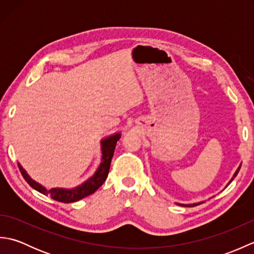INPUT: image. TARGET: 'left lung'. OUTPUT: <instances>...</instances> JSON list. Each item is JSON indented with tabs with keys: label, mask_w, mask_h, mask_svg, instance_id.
Instances as JSON below:
<instances>
[{
	"label": "left lung",
	"mask_w": 254,
	"mask_h": 254,
	"mask_svg": "<svg viewBox=\"0 0 254 254\" xmlns=\"http://www.w3.org/2000/svg\"><path fill=\"white\" fill-rule=\"evenodd\" d=\"M240 167H241V164L239 165V167L238 168H237V170L235 171V174H234V176L231 177V179L229 180V182L227 183V186H226L225 188H227L230 183H231V181H233L235 178H236V176L238 175V172H239V170H240ZM201 203H203V202H196V203H190V204H182V203H176L177 205H180V206H186V207H193V206H196V205H198V204H201Z\"/></svg>",
	"instance_id": "1"
}]
</instances>
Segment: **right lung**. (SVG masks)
I'll list each match as a JSON object with an SVG mask.
<instances>
[{
  "mask_svg": "<svg viewBox=\"0 0 254 254\" xmlns=\"http://www.w3.org/2000/svg\"><path fill=\"white\" fill-rule=\"evenodd\" d=\"M121 137V133L117 132L113 133L111 135L102 138L100 141V149H101V161L98 168L95 171V174L88 178L87 180L80 183L79 186L72 188V189H65V188H52V189H47L40 183L35 181L32 178L27 174V171L23 168L18 163L19 170L23 175L24 179L27 181V183L32 188L35 189L36 191L40 192L45 195H50L51 198L56 199L58 202L62 203H73L79 201L86 196L93 194L95 191L99 189V187L102 186L107 179L108 174H109L110 169V164L111 159L113 157V153H115V149L117 146V143Z\"/></svg>",
  "mask_w": 254,
  "mask_h": 254,
  "instance_id": "add662e5",
  "label": "right lung"
}]
</instances>
